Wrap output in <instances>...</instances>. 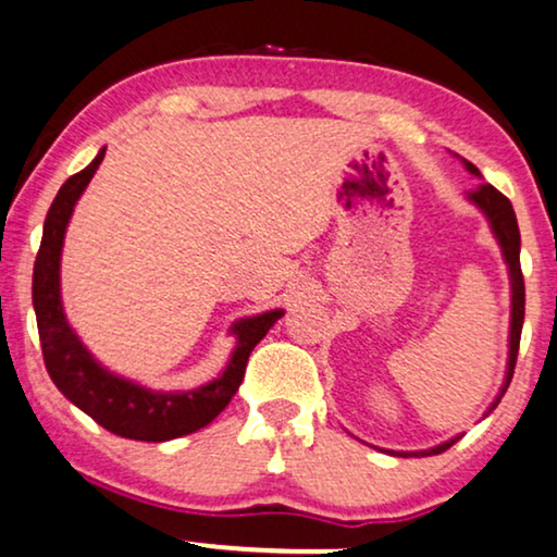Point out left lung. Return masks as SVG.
<instances>
[{"label": "left lung", "mask_w": 557, "mask_h": 557, "mask_svg": "<svg viewBox=\"0 0 557 557\" xmlns=\"http://www.w3.org/2000/svg\"><path fill=\"white\" fill-rule=\"evenodd\" d=\"M466 162V160H463ZM466 168L471 170L473 175H479L476 165L466 162ZM471 201L479 206L481 211L488 216V224H492L496 239L502 244L504 259L509 264V277H511V331H509V367H507V382H504L502 395L496 397V403L504 397L507 392L511 374H515V364H517V351H520V336H522V323H524V277H522V267H520V226H517V216L515 209H511L509 198L494 188V185H481L479 190L471 193ZM494 403V407H496ZM458 438L441 443V446L430 448V450H418V454H403V456H438L443 450H448L454 446Z\"/></svg>", "instance_id": "1"}]
</instances>
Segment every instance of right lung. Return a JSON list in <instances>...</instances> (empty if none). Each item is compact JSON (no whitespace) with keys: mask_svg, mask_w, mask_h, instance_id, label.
<instances>
[{"mask_svg":"<svg viewBox=\"0 0 557 557\" xmlns=\"http://www.w3.org/2000/svg\"><path fill=\"white\" fill-rule=\"evenodd\" d=\"M103 160V150L96 154L91 165L71 175L61 185L53 206L48 209L42 242L35 257L33 270V306L40 333L42 359L50 380L73 405L81 407L88 418H94L109 433L132 441L162 443L201 430L232 403L247 372L249 354L267 336L272 323L283 318V310L247 318L234 323L239 338L226 372L203 387L190 392H152L132 384L122 376L109 374L94 361L76 333L71 331L61 306V249L69 219L78 196L91 181Z\"/></svg>","mask_w":557,"mask_h":557,"instance_id":"1","label":"right lung"}]
</instances>
